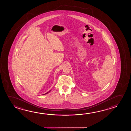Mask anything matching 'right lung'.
<instances>
[{"label":"right lung","instance_id":"add662e5","mask_svg":"<svg viewBox=\"0 0 131 131\" xmlns=\"http://www.w3.org/2000/svg\"><path fill=\"white\" fill-rule=\"evenodd\" d=\"M50 91H51V90H50V91H48V92H47V93H46L44 94H43V95H45V94H48V93H49V92H50Z\"/></svg>","mask_w":131,"mask_h":131}]
</instances>
